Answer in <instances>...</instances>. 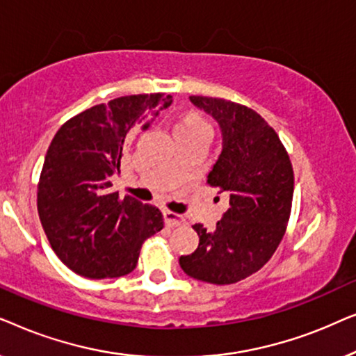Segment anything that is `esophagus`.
<instances>
[{
  "label": "esophagus",
  "instance_id": "esophagus-1",
  "mask_svg": "<svg viewBox=\"0 0 356 356\" xmlns=\"http://www.w3.org/2000/svg\"><path fill=\"white\" fill-rule=\"evenodd\" d=\"M163 218H165V223H167L168 227H179V225H183V223H184V218L181 216H178V213L172 212V211H165Z\"/></svg>",
  "mask_w": 356,
  "mask_h": 356
}]
</instances>
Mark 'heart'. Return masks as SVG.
Wrapping results in <instances>:
<instances>
[{"label":"heart","mask_w":356,"mask_h":356,"mask_svg":"<svg viewBox=\"0 0 356 356\" xmlns=\"http://www.w3.org/2000/svg\"><path fill=\"white\" fill-rule=\"evenodd\" d=\"M202 124H206V121H204L202 118H199V116H196V115H189V116H186V118H183L181 121H179V123L177 124V128L178 126H202Z\"/></svg>","instance_id":"1"}]
</instances>
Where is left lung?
<instances>
[{"mask_svg":"<svg viewBox=\"0 0 356 356\" xmlns=\"http://www.w3.org/2000/svg\"><path fill=\"white\" fill-rule=\"evenodd\" d=\"M222 131V152L207 183L230 194L213 232L201 223L197 250L179 257L184 274L228 285L254 274L285 235L293 199V168L279 136L254 110L235 102L191 95Z\"/></svg>","mask_w":356,"mask_h":356,"instance_id":"obj_1","label":"left lung"}]
</instances>
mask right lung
Instances as JSON below:
<instances>
[{"label": "right lung", "mask_w": 356, "mask_h": 356, "mask_svg": "<svg viewBox=\"0 0 356 356\" xmlns=\"http://www.w3.org/2000/svg\"><path fill=\"white\" fill-rule=\"evenodd\" d=\"M172 95H126L72 116L58 129L40 173L37 209L53 251L87 279L129 274L140 248L163 228L157 207L111 193L124 145Z\"/></svg>", "instance_id": "right-lung-1"}]
</instances>
